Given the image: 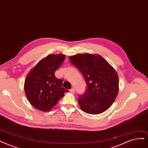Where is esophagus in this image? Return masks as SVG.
Instances as JSON below:
<instances>
[{"mask_svg":"<svg viewBox=\"0 0 148 148\" xmlns=\"http://www.w3.org/2000/svg\"><path fill=\"white\" fill-rule=\"evenodd\" d=\"M69 91H70L71 92H72V93H74V92H75V89H74V88H72L69 90Z\"/></svg>","mask_w":148,"mask_h":148,"instance_id":"34e87169","label":"esophagus"}]
</instances>
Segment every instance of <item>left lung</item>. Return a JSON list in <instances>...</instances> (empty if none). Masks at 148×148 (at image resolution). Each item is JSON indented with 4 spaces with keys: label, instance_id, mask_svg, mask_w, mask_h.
Wrapping results in <instances>:
<instances>
[{
    "label": "left lung",
    "instance_id": "left-lung-1",
    "mask_svg": "<svg viewBox=\"0 0 148 148\" xmlns=\"http://www.w3.org/2000/svg\"><path fill=\"white\" fill-rule=\"evenodd\" d=\"M69 60L84 75L87 90L79 95V106L84 112L97 114L107 110L113 103L119 90L117 73L99 55L77 54Z\"/></svg>",
    "mask_w": 148,
    "mask_h": 148
}]
</instances>
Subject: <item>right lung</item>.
I'll return each mask as SVG.
<instances>
[{
    "label": "right lung",
    "mask_w": 148,
    "mask_h": 148,
    "mask_svg": "<svg viewBox=\"0 0 148 148\" xmlns=\"http://www.w3.org/2000/svg\"><path fill=\"white\" fill-rule=\"evenodd\" d=\"M64 55H49L38 62L27 75L24 91L31 104L38 110L48 112L69 90L62 88L63 79L55 72L63 63Z\"/></svg>",
    "instance_id": "right-lung-1"
}]
</instances>
